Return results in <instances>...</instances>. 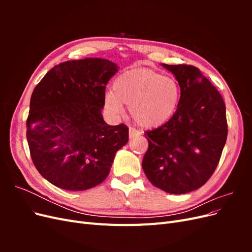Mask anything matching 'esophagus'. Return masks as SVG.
I'll list each match as a JSON object with an SVG mask.
<instances>
[{
  "label": "esophagus",
  "mask_w": 252,
  "mask_h": 252,
  "mask_svg": "<svg viewBox=\"0 0 252 252\" xmlns=\"http://www.w3.org/2000/svg\"><path fill=\"white\" fill-rule=\"evenodd\" d=\"M141 134V132L139 130H136L134 128H129V139H133L135 136H139Z\"/></svg>",
  "instance_id": "1"
}]
</instances>
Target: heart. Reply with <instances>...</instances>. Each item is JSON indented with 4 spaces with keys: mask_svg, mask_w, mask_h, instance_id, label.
<instances>
[{
    "mask_svg": "<svg viewBox=\"0 0 252 252\" xmlns=\"http://www.w3.org/2000/svg\"><path fill=\"white\" fill-rule=\"evenodd\" d=\"M181 97L178 82L147 68H133L113 82V91L104 96L105 107L114 116L129 112L138 125L157 128L167 123L177 111Z\"/></svg>",
    "mask_w": 252,
    "mask_h": 252,
    "instance_id": "obj_1",
    "label": "heart"
}]
</instances>
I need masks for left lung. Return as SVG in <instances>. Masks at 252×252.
I'll list each match as a JSON object with an SVG mask.
<instances>
[{
    "instance_id": "8db88e82",
    "label": "left lung",
    "mask_w": 252,
    "mask_h": 252,
    "mask_svg": "<svg viewBox=\"0 0 252 252\" xmlns=\"http://www.w3.org/2000/svg\"><path fill=\"white\" fill-rule=\"evenodd\" d=\"M181 88L174 116L146 131L148 150L142 162L152 185L172 194L202 187L215 172L227 140L222 95L196 67L162 64Z\"/></svg>"
}]
</instances>
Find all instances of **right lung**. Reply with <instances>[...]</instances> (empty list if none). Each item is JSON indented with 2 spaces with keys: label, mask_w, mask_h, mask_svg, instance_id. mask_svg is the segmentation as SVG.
Returning <instances> with one entry per match:
<instances>
[{
  "label": "right lung",
  "mask_w": 252,
  "mask_h": 252,
  "mask_svg": "<svg viewBox=\"0 0 252 252\" xmlns=\"http://www.w3.org/2000/svg\"><path fill=\"white\" fill-rule=\"evenodd\" d=\"M118 69L101 58L66 61L35 86L26 136L35 168L52 185L81 191L101 184L127 144V126L102 116L106 84Z\"/></svg>",
  "instance_id": "add662e5"
}]
</instances>
